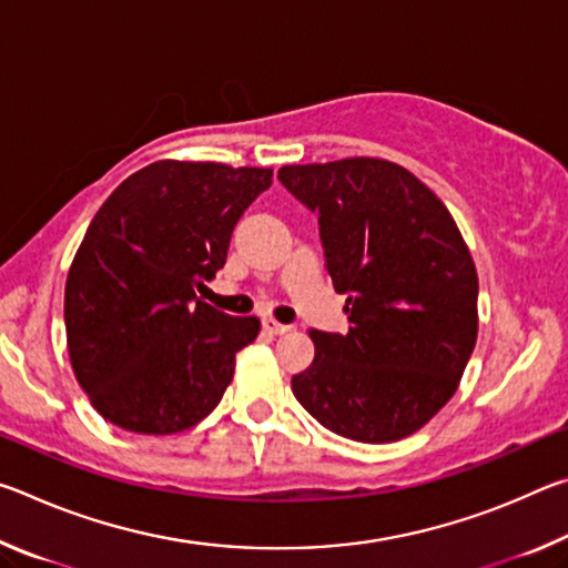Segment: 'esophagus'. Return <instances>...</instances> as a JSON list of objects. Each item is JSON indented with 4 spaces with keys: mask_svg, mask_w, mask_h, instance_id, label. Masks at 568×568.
<instances>
[{
    "mask_svg": "<svg viewBox=\"0 0 568 568\" xmlns=\"http://www.w3.org/2000/svg\"><path fill=\"white\" fill-rule=\"evenodd\" d=\"M263 328H265L267 333H273V335H283V333L291 331V325L277 323V321H273V318H265V321H263Z\"/></svg>",
    "mask_w": 568,
    "mask_h": 568,
    "instance_id": "34e87169",
    "label": "esophagus"
}]
</instances>
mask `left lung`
I'll list each match as a JSON object with an SVG mask.
<instances>
[{
    "instance_id": "1",
    "label": "left lung",
    "mask_w": 568,
    "mask_h": 568,
    "mask_svg": "<svg viewBox=\"0 0 568 568\" xmlns=\"http://www.w3.org/2000/svg\"><path fill=\"white\" fill-rule=\"evenodd\" d=\"M318 215L345 335L311 331L293 396L333 434L400 440L458 388L478 335V275L448 207L396 162L348 158L277 170Z\"/></svg>"
}]
</instances>
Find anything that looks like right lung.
Wrapping results in <instances>:
<instances>
[{"mask_svg": "<svg viewBox=\"0 0 568 568\" xmlns=\"http://www.w3.org/2000/svg\"><path fill=\"white\" fill-rule=\"evenodd\" d=\"M271 182L267 168L160 160L104 200L64 285L72 371L104 420L168 436L223 398L261 321L195 291L225 265L237 220Z\"/></svg>", "mask_w": 568, "mask_h": 568, "instance_id": "right-lung-1", "label": "right lung"}]
</instances>
